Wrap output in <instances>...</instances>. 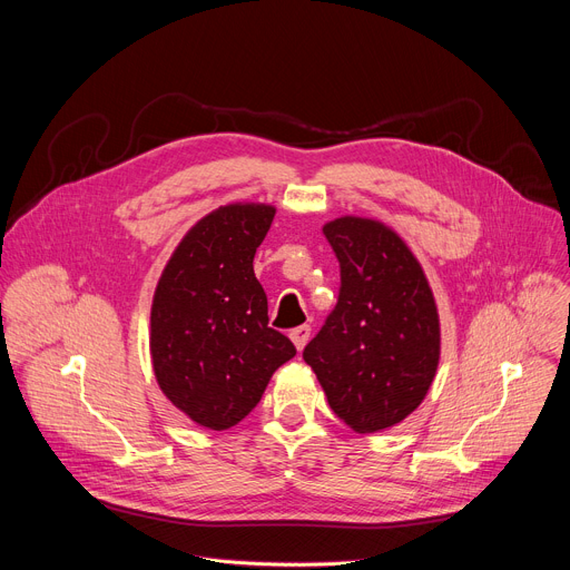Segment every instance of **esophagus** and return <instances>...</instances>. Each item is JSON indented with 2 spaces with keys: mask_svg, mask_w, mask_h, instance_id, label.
<instances>
[{
  "mask_svg": "<svg viewBox=\"0 0 570 570\" xmlns=\"http://www.w3.org/2000/svg\"><path fill=\"white\" fill-rule=\"evenodd\" d=\"M308 338H311V327H308V324H302V327H297V330L291 332V341H293V345L297 347V352L304 350V345L308 343Z\"/></svg>",
  "mask_w": 570,
  "mask_h": 570,
  "instance_id": "1",
  "label": "esophagus"
}]
</instances>
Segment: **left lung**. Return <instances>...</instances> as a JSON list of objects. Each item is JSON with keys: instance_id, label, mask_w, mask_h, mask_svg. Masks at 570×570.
<instances>
[{"instance_id": "obj_1", "label": "left lung", "mask_w": 570, "mask_h": 570, "mask_svg": "<svg viewBox=\"0 0 570 570\" xmlns=\"http://www.w3.org/2000/svg\"><path fill=\"white\" fill-rule=\"evenodd\" d=\"M341 264V295L304 347L332 411L356 433L403 422L440 363V315L422 264L392 227L363 216L322 225Z\"/></svg>"}]
</instances>
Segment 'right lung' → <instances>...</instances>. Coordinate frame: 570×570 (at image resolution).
Wrapping results in <instances>:
<instances>
[{
	"label": "right lung",
	"instance_id": "1",
	"mask_svg": "<svg viewBox=\"0 0 570 570\" xmlns=\"http://www.w3.org/2000/svg\"><path fill=\"white\" fill-rule=\"evenodd\" d=\"M266 203H229L203 216L159 275L150 361L159 390L194 424L225 431L259 403L293 343L268 327L255 253L275 218Z\"/></svg>",
	"mask_w": 570,
	"mask_h": 570
}]
</instances>
